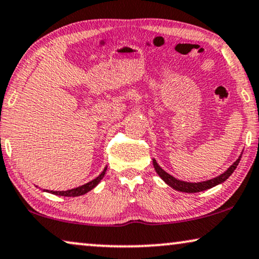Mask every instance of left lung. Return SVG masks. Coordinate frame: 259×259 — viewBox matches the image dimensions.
Instances as JSON below:
<instances>
[{
	"label": "left lung",
	"instance_id": "obj_1",
	"mask_svg": "<svg viewBox=\"0 0 259 259\" xmlns=\"http://www.w3.org/2000/svg\"><path fill=\"white\" fill-rule=\"evenodd\" d=\"M240 158H242V154H240V156L237 158L236 162H233V163L227 168V170L224 171L223 174H220L219 177L211 179V180H207V181H201V182H186V181L178 180V179L171 177L170 174H168L167 171L162 169L155 158H153V164H154L155 170H156V173L158 174V177H160L168 186H170L171 188H174L175 191L185 192V193H198V192H202V191H206V189L214 187V186L223 184L224 181L227 180V179L230 178V175L232 174L234 169L237 168Z\"/></svg>",
	"mask_w": 259,
	"mask_h": 259
}]
</instances>
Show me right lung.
<instances>
[{
    "instance_id": "obj_1",
    "label": "right lung",
    "mask_w": 259,
    "mask_h": 259,
    "mask_svg": "<svg viewBox=\"0 0 259 259\" xmlns=\"http://www.w3.org/2000/svg\"><path fill=\"white\" fill-rule=\"evenodd\" d=\"M106 169H108V167H105L104 170L101 173V175H98V177L94 179V180L90 181V182H88V184H85L82 186H79V187H77V188L68 189V191H48V189H44V192L51 193V194H54V195H60V196H79V195L86 194V193L91 191V189H94L96 186L101 182L102 179L104 178Z\"/></svg>"
}]
</instances>
